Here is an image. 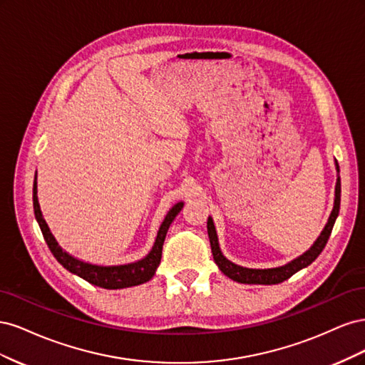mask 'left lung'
I'll return each mask as SVG.
<instances>
[{"label": "left lung", "mask_w": 365, "mask_h": 365, "mask_svg": "<svg viewBox=\"0 0 365 365\" xmlns=\"http://www.w3.org/2000/svg\"><path fill=\"white\" fill-rule=\"evenodd\" d=\"M335 169L338 173L336 178V185H335V200H334V208L330 212V216L327 219V224L324 225L323 231L319 233V236L317 237V240L314 242V245L309 248L307 251H304L302 256L295 257L294 260L282 264V267L277 268H264V269H256V268H245L240 267V264H236L231 260H228L222 251H220L219 247V240H217V233L215 228V222L213 219L208 216L207 220V231H208V239H210V247H212V252H213V259L217 264V268L222 271L228 279L239 282V283H245V284H277L282 283L284 280H288L289 277L295 272H298L300 269L309 267L322 251L324 250L329 236L332 233V228L335 220L338 217L339 213V202H341V180H339V165L338 161L335 160Z\"/></svg>", "instance_id": "1"}]
</instances>
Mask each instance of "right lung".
<instances>
[{"label": "right lung", "instance_id": "obj_1", "mask_svg": "<svg viewBox=\"0 0 365 365\" xmlns=\"http://www.w3.org/2000/svg\"><path fill=\"white\" fill-rule=\"evenodd\" d=\"M182 207H184V202L175 204L169 210V213L165 215L163 224L160 225L155 242H153V247L149 251L148 256L126 264H111V267H103V264L83 262L81 259L71 256V254H68L65 250H62V247L58 244V240L51 235L46 219L42 216L39 201H38L36 175H35V181H33V210H35V217L41 227L43 239H46L50 251L53 252V256L56 257V260L62 264V267L65 269H68L71 274L79 275L81 279L86 280L88 283L101 286L103 289L130 288V286H137V284L149 282L153 275H155V271L161 262V252H163V244H164L165 235H168L170 224L173 222L176 215L181 212Z\"/></svg>", "mask_w": 365, "mask_h": 365}]
</instances>
